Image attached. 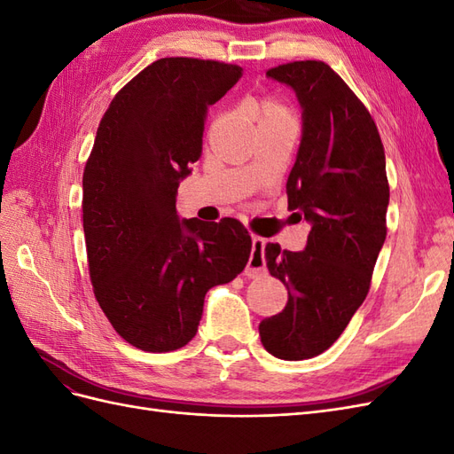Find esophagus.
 I'll return each instance as SVG.
<instances>
[{
    "mask_svg": "<svg viewBox=\"0 0 454 454\" xmlns=\"http://www.w3.org/2000/svg\"><path fill=\"white\" fill-rule=\"evenodd\" d=\"M267 270V261H265V239L252 237V255L248 259V265H246V277H259V274H265Z\"/></svg>",
    "mask_w": 454,
    "mask_h": 454,
    "instance_id": "obj_1",
    "label": "esophagus"
}]
</instances>
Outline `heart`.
Segmentation results:
<instances>
[{
    "label": "heart",
    "instance_id": "heart-1",
    "mask_svg": "<svg viewBox=\"0 0 454 454\" xmlns=\"http://www.w3.org/2000/svg\"><path fill=\"white\" fill-rule=\"evenodd\" d=\"M246 109L257 117L259 125H269V122H295L292 109L277 98L248 102L246 104Z\"/></svg>",
    "mask_w": 454,
    "mask_h": 454
}]
</instances>
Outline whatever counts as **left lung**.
Segmentation results:
<instances>
[{
    "mask_svg": "<svg viewBox=\"0 0 454 454\" xmlns=\"http://www.w3.org/2000/svg\"><path fill=\"white\" fill-rule=\"evenodd\" d=\"M267 77L294 89L301 106L303 132L286 193L310 232L303 252L265 246L287 303L259 324V337L272 356L297 362L332 347L364 303L387 239L390 187L375 121L332 67L290 62Z\"/></svg>",
    "mask_w": 454,
    "mask_h": 454,
    "instance_id": "left-lung-1",
    "label": "left lung"
}]
</instances>
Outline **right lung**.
Listing matches in <instances>:
<instances>
[{
  "instance_id": "1",
  "label": "right lung",
  "mask_w": 454,
  "mask_h": 454,
  "mask_svg": "<svg viewBox=\"0 0 454 454\" xmlns=\"http://www.w3.org/2000/svg\"><path fill=\"white\" fill-rule=\"evenodd\" d=\"M242 67L160 59L104 114L83 172V231L96 301L115 332L145 352L195 337L206 292L244 270L252 239L232 217L180 219L177 187L202 155L208 107Z\"/></svg>"
}]
</instances>
